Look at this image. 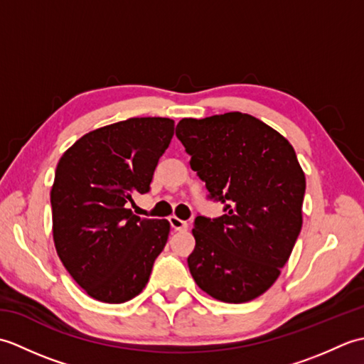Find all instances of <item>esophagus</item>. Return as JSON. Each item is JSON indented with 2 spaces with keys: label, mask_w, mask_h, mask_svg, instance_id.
Returning <instances> with one entry per match:
<instances>
[{
  "label": "esophagus",
  "mask_w": 364,
  "mask_h": 364,
  "mask_svg": "<svg viewBox=\"0 0 364 364\" xmlns=\"http://www.w3.org/2000/svg\"><path fill=\"white\" fill-rule=\"evenodd\" d=\"M168 223H170V227H172V228L176 230V231L188 230V222L178 219L176 215H170V218H168Z\"/></svg>",
  "instance_id": "1"
}]
</instances>
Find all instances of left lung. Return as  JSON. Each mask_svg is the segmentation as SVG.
<instances>
[{"mask_svg": "<svg viewBox=\"0 0 364 364\" xmlns=\"http://www.w3.org/2000/svg\"><path fill=\"white\" fill-rule=\"evenodd\" d=\"M176 137L208 198L225 205L220 218L194 220L192 278L227 304L257 299L275 283L301 230L306 181L296 151L280 133L242 112L183 119Z\"/></svg>", "mask_w": 364, "mask_h": 364, "instance_id": "obj_1", "label": "left lung"}]
</instances>
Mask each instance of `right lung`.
I'll return each instance as SVG.
<instances>
[{
    "label": "right lung",
    "instance_id": "1",
    "mask_svg": "<svg viewBox=\"0 0 364 364\" xmlns=\"http://www.w3.org/2000/svg\"><path fill=\"white\" fill-rule=\"evenodd\" d=\"M175 122L134 117L90 131L59 159L51 188L53 237L73 280L90 297L123 304L141 292L167 242L166 219L128 210L150 191Z\"/></svg>",
    "mask_w": 364,
    "mask_h": 364
}]
</instances>
